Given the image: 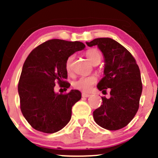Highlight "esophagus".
Here are the masks:
<instances>
[{"mask_svg": "<svg viewBox=\"0 0 158 158\" xmlns=\"http://www.w3.org/2000/svg\"><path fill=\"white\" fill-rule=\"evenodd\" d=\"M82 97H85V98H88V97L91 96V95H90V94H87V93H82Z\"/></svg>", "mask_w": 158, "mask_h": 158, "instance_id": "obj_1", "label": "esophagus"}]
</instances>
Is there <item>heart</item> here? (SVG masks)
Listing matches in <instances>:
<instances>
[{"label":"heart","instance_id":"heart-1","mask_svg":"<svg viewBox=\"0 0 158 158\" xmlns=\"http://www.w3.org/2000/svg\"><path fill=\"white\" fill-rule=\"evenodd\" d=\"M87 59L92 64H95L96 63H100L101 61L102 56L99 51H98L95 49H89L85 53ZM75 56L71 55L66 59V69L67 73H71L72 71V66H73V62L74 60ZM97 78L96 76L92 75V76H82V77L79 78L77 80L73 82V85L75 89H78L82 92H89L90 91L92 88V85L96 82Z\"/></svg>","mask_w":158,"mask_h":158}]
</instances>
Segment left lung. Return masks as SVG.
<instances>
[{
  "mask_svg": "<svg viewBox=\"0 0 158 158\" xmlns=\"http://www.w3.org/2000/svg\"><path fill=\"white\" fill-rule=\"evenodd\" d=\"M97 46L104 57V77L98 90L110 89L109 98L102 97V105L93 111L95 122L107 130H118L133 119L139 108L142 92L141 73L135 58L122 45L109 37L86 42Z\"/></svg>",
  "mask_w": 158,
  "mask_h": 158,
  "instance_id": "8db88e82",
  "label": "left lung"
}]
</instances>
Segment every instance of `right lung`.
Masks as SVG:
<instances>
[{"label": "right lung", "mask_w": 158, "mask_h": 158, "mask_svg": "<svg viewBox=\"0 0 158 158\" xmlns=\"http://www.w3.org/2000/svg\"><path fill=\"white\" fill-rule=\"evenodd\" d=\"M85 44L79 41L53 39L38 46L23 63L18 93L23 117L36 130L55 133L71 119L72 107L81 98V92L72 89L65 95L55 92V82L69 88L66 59Z\"/></svg>", "instance_id": "1"}]
</instances>
